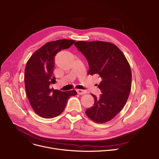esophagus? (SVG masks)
<instances>
[{
	"label": "esophagus",
	"mask_w": 159,
	"mask_h": 159,
	"mask_svg": "<svg viewBox=\"0 0 159 159\" xmlns=\"http://www.w3.org/2000/svg\"><path fill=\"white\" fill-rule=\"evenodd\" d=\"M77 92L79 94H84L86 93V91L82 90V89H77Z\"/></svg>",
	"instance_id": "obj_1"
}]
</instances>
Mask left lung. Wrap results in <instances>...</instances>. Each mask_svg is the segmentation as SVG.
<instances>
[{"label": "left lung", "instance_id": "obj_1", "mask_svg": "<svg viewBox=\"0 0 159 159\" xmlns=\"http://www.w3.org/2000/svg\"><path fill=\"white\" fill-rule=\"evenodd\" d=\"M88 60V73L101 79L98 86L102 94H92L94 104L86 114L98 123L107 122L117 115L128 100L132 72L123 53L114 44L102 41H78L74 44Z\"/></svg>", "mask_w": 159, "mask_h": 159}]
</instances>
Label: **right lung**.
Returning a JSON list of instances; mask_svg holds the SVG:
<instances>
[{
	"mask_svg": "<svg viewBox=\"0 0 159 159\" xmlns=\"http://www.w3.org/2000/svg\"><path fill=\"white\" fill-rule=\"evenodd\" d=\"M75 41L59 39L48 42L28 60L25 69V88L33 111L44 118H53L64 111L68 98L77 94L75 90L61 91L51 88L56 82L52 76L56 55L70 47Z\"/></svg>",
	"mask_w": 159,
	"mask_h": 159,
	"instance_id": "obj_1",
	"label": "right lung"
}]
</instances>
